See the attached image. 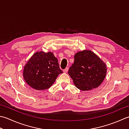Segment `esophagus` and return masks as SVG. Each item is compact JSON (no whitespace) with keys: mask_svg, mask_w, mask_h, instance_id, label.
Masks as SVG:
<instances>
[{"mask_svg":"<svg viewBox=\"0 0 129 129\" xmlns=\"http://www.w3.org/2000/svg\"><path fill=\"white\" fill-rule=\"evenodd\" d=\"M68 71V68H66L65 69L63 70V72L64 73H67Z\"/></svg>","mask_w":129,"mask_h":129,"instance_id":"esophagus-1","label":"esophagus"}]
</instances>
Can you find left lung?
I'll use <instances>...</instances> for the list:
<instances>
[{
  "label": "left lung",
  "mask_w": 129,
  "mask_h": 129,
  "mask_svg": "<svg viewBox=\"0 0 129 129\" xmlns=\"http://www.w3.org/2000/svg\"><path fill=\"white\" fill-rule=\"evenodd\" d=\"M106 73L105 63L94 52L87 50L75 54L74 62L68 71L75 86L81 90L97 88Z\"/></svg>",
  "instance_id": "1"
}]
</instances>
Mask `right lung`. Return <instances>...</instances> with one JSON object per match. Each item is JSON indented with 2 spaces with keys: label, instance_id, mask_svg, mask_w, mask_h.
Returning a JSON list of instances; mask_svg holds the SVG:
<instances>
[{
  "label": "right lung",
  "instance_id": "right-lung-1",
  "mask_svg": "<svg viewBox=\"0 0 129 129\" xmlns=\"http://www.w3.org/2000/svg\"><path fill=\"white\" fill-rule=\"evenodd\" d=\"M62 73L53 53L36 52L24 67L23 75L30 87L37 90L49 88Z\"/></svg>",
  "mask_w": 129,
  "mask_h": 129
}]
</instances>
